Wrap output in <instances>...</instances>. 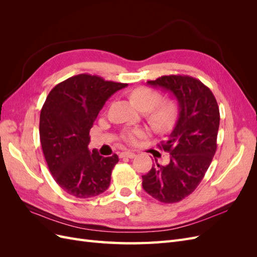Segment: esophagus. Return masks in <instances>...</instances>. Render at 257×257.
I'll list each match as a JSON object with an SVG mask.
<instances>
[{
  "label": "esophagus",
  "instance_id": "34e87169",
  "mask_svg": "<svg viewBox=\"0 0 257 257\" xmlns=\"http://www.w3.org/2000/svg\"><path fill=\"white\" fill-rule=\"evenodd\" d=\"M120 157L121 158H128V159H134L136 157V154L133 152H130V151H125V152H122L120 153Z\"/></svg>",
  "mask_w": 257,
  "mask_h": 257
}]
</instances>
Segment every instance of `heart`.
<instances>
[{
    "mask_svg": "<svg viewBox=\"0 0 257 257\" xmlns=\"http://www.w3.org/2000/svg\"><path fill=\"white\" fill-rule=\"evenodd\" d=\"M131 98L142 111H147V118L152 125L159 131L172 128L178 119L179 106L173 99L161 102L162 95L150 88L142 87L131 93ZM147 128H131L123 132V139L134 145L139 138L148 135Z\"/></svg>",
    "mask_w": 257,
    "mask_h": 257,
    "instance_id": "b5f03b06",
    "label": "heart"
}]
</instances>
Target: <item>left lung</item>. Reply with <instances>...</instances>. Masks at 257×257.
Returning a JSON list of instances; mask_svg holds the SVG:
<instances>
[{"label": "left lung", "mask_w": 257, "mask_h": 257, "mask_svg": "<svg viewBox=\"0 0 257 257\" xmlns=\"http://www.w3.org/2000/svg\"><path fill=\"white\" fill-rule=\"evenodd\" d=\"M147 83L172 93L179 116L167 141L159 145L170 153L169 163L161 165L155 159L150 172L143 176V188L161 203H178L197 188L211 164L220 125L219 106L210 89L190 76H162Z\"/></svg>", "instance_id": "1"}]
</instances>
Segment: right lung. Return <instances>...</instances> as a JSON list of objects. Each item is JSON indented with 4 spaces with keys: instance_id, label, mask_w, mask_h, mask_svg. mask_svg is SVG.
I'll list each match as a JSON object with an SVG mask.
<instances>
[{
    "instance_id": "add662e5",
    "label": "right lung",
    "mask_w": 257,
    "mask_h": 257,
    "mask_svg": "<svg viewBox=\"0 0 257 257\" xmlns=\"http://www.w3.org/2000/svg\"><path fill=\"white\" fill-rule=\"evenodd\" d=\"M127 83L80 74L48 94L40 118V138L50 173L60 188L78 198L105 192L119 158L89 150L90 130L106 100Z\"/></svg>"
}]
</instances>
